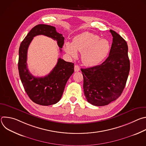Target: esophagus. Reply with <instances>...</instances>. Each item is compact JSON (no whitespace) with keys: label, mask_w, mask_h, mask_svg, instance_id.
Returning a JSON list of instances; mask_svg holds the SVG:
<instances>
[{"label":"esophagus","mask_w":146,"mask_h":146,"mask_svg":"<svg viewBox=\"0 0 146 146\" xmlns=\"http://www.w3.org/2000/svg\"><path fill=\"white\" fill-rule=\"evenodd\" d=\"M74 71H75V72H78V71H80V67H79L78 65H76L74 66Z\"/></svg>","instance_id":"esophagus-1"}]
</instances>
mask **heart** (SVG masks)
I'll list each match as a JSON object with an SVG mask.
<instances>
[{
  "instance_id": "b5f03b06",
  "label": "heart",
  "mask_w": 146,
  "mask_h": 146,
  "mask_svg": "<svg viewBox=\"0 0 146 146\" xmlns=\"http://www.w3.org/2000/svg\"><path fill=\"white\" fill-rule=\"evenodd\" d=\"M110 48L108 40L99 38V36L88 32L77 35L72 44L68 42L64 46L66 52L73 57L77 56V51L82 52V63L88 67L100 64L108 56Z\"/></svg>"
}]
</instances>
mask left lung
Returning a JSON list of instances; mask_svg holds the SVG:
<instances>
[{"label":"left lung","instance_id":"left-lung-1","mask_svg":"<svg viewBox=\"0 0 146 146\" xmlns=\"http://www.w3.org/2000/svg\"><path fill=\"white\" fill-rule=\"evenodd\" d=\"M110 32L113 43L106 60L100 65L81 69L85 96L88 103L96 106L108 105L120 96L130 70L127 43L115 31Z\"/></svg>","mask_w":146,"mask_h":146}]
</instances>
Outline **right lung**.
<instances>
[{
    "label": "right lung",
    "instance_id": "add662e5",
    "mask_svg": "<svg viewBox=\"0 0 146 146\" xmlns=\"http://www.w3.org/2000/svg\"><path fill=\"white\" fill-rule=\"evenodd\" d=\"M44 35L57 41L61 48L65 38L56 31L55 27L39 24L33 27L28 33L19 48L18 70L25 92L35 103L42 106H49L58 102L63 94L66 82L74 72V64L59 58L56 66L44 77H36L30 73L27 68V52L33 37Z\"/></svg>",
    "mask_w": 146,
    "mask_h": 146
}]
</instances>
